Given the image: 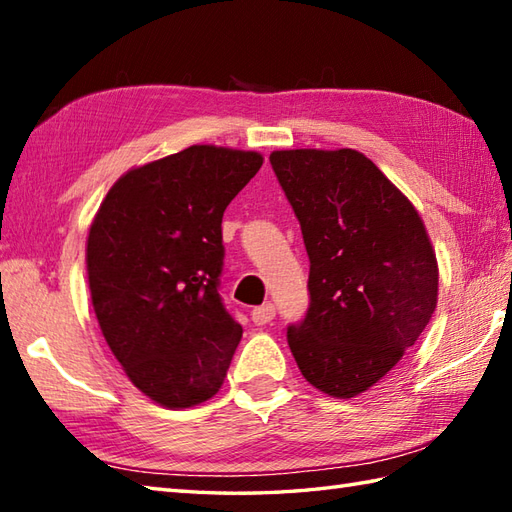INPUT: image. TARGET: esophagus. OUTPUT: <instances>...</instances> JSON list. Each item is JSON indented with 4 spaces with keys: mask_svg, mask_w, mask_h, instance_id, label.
Returning <instances> with one entry per match:
<instances>
[{
    "mask_svg": "<svg viewBox=\"0 0 512 512\" xmlns=\"http://www.w3.org/2000/svg\"><path fill=\"white\" fill-rule=\"evenodd\" d=\"M275 314H277V308L273 303H264V306H259L250 312V319H253L255 325H266L275 319Z\"/></svg>",
    "mask_w": 512,
    "mask_h": 512,
    "instance_id": "34e87169",
    "label": "esophagus"
}]
</instances>
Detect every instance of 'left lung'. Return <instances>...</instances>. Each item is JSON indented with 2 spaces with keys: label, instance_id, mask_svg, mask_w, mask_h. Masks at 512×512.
Returning <instances> with one entry per match:
<instances>
[{
  "label": "left lung",
  "instance_id": "8db88e82",
  "mask_svg": "<svg viewBox=\"0 0 512 512\" xmlns=\"http://www.w3.org/2000/svg\"><path fill=\"white\" fill-rule=\"evenodd\" d=\"M308 250L310 303L288 325L303 378L352 398L418 341L438 303V264L418 211L354 149L270 154Z\"/></svg>",
  "mask_w": 512,
  "mask_h": 512
}]
</instances>
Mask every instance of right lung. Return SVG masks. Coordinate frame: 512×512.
Returning <instances> with one entry per match:
<instances>
[{
	"label": "right lung",
	"instance_id": "right-lung-1",
	"mask_svg": "<svg viewBox=\"0 0 512 512\" xmlns=\"http://www.w3.org/2000/svg\"><path fill=\"white\" fill-rule=\"evenodd\" d=\"M255 151L193 145L127 171L88 235L96 319L129 380L169 409L220 391L242 325L224 306L222 217L262 167Z\"/></svg>",
	"mask_w": 512,
	"mask_h": 512
}]
</instances>
